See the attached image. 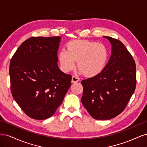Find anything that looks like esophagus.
Listing matches in <instances>:
<instances>
[{
    "label": "esophagus",
    "instance_id": "obj_1",
    "mask_svg": "<svg viewBox=\"0 0 147 147\" xmlns=\"http://www.w3.org/2000/svg\"><path fill=\"white\" fill-rule=\"evenodd\" d=\"M80 80L79 78L77 76H75V75H74L72 78V83H76Z\"/></svg>",
    "mask_w": 147,
    "mask_h": 147
}]
</instances>
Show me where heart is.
I'll return each mask as SVG.
<instances>
[{
	"label": "heart",
	"instance_id": "obj_1",
	"mask_svg": "<svg viewBox=\"0 0 147 147\" xmlns=\"http://www.w3.org/2000/svg\"><path fill=\"white\" fill-rule=\"evenodd\" d=\"M109 58V51L102 43L86 40H74L67 44V50L59 53V60L65 72L73 70L77 61V67L82 73L93 77L102 72Z\"/></svg>",
	"mask_w": 147,
	"mask_h": 147
}]
</instances>
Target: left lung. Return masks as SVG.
<instances>
[{
	"instance_id": "obj_1",
	"label": "left lung",
	"mask_w": 147,
	"mask_h": 147,
	"mask_svg": "<svg viewBox=\"0 0 147 147\" xmlns=\"http://www.w3.org/2000/svg\"><path fill=\"white\" fill-rule=\"evenodd\" d=\"M112 55L108 64L96 76L82 81V102L96 119L116 117L125 109L136 87L134 59L124 44L110 37Z\"/></svg>"
}]
</instances>
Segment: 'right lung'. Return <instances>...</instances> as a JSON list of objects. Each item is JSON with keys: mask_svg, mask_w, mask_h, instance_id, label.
I'll return each instance as SVG.
<instances>
[{"mask_svg": "<svg viewBox=\"0 0 147 147\" xmlns=\"http://www.w3.org/2000/svg\"><path fill=\"white\" fill-rule=\"evenodd\" d=\"M60 37H32L11 57L9 73L13 97L31 118L53 116L70 87L72 75L59 69Z\"/></svg>", "mask_w": 147, "mask_h": 147, "instance_id": "right-lung-1", "label": "right lung"}]
</instances>
